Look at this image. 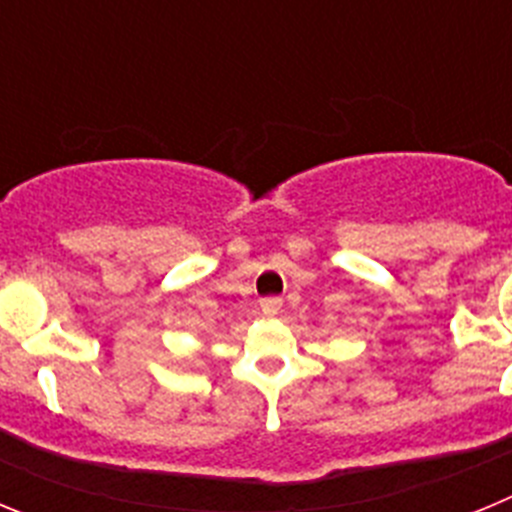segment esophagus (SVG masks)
Masks as SVG:
<instances>
[{
	"instance_id": "34e87169",
	"label": "esophagus",
	"mask_w": 512,
	"mask_h": 512,
	"mask_svg": "<svg viewBox=\"0 0 512 512\" xmlns=\"http://www.w3.org/2000/svg\"><path fill=\"white\" fill-rule=\"evenodd\" d=\"M279 310H282V300L279 297H266V300H261V312L264 315H277Z\"/></svg>"
}]
</instances>
